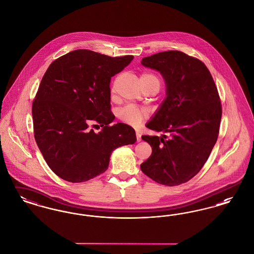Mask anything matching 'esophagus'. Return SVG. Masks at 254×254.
<instances>
[{
  "label": "esophagus",
  "instance_id": "34e87169",
  "mask_svg": "<svg viewBox=\"0 0 254 254\" xmlns=\"http://www.w3.org/2000/svg\"><path fill=\"white\" fill-rule=\"evenodd\" d=\"M141 133L139 131H136V138H137V142H141L142 141V138H141Z\"/></svg>",
  "mask_w": 254,
  "mask_h": 254
}]
</instances>
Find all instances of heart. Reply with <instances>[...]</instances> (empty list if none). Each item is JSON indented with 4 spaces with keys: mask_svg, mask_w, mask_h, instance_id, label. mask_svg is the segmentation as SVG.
Segmentation results:
<instances>
[{
    "mask_svg": "<svg viewBox=\"0 0 254 254\" xmlns=\"http://www.w3.org/2000/svg\"><path fill=\"white\" fill-rule=\"evenodd\" d=\"M140 80L158 81L157 77L151 73L145 72L141 75ZM147 113L145 109L137 108L132 105H127L118 110V117L123 123L131 126L134 127H138L145 120Z\"/></svg>",
    "mask_w": 254,
    "mask_h": 254,
    "instance_id": "heart-1",
    "label": "heart"
}]
</instances>
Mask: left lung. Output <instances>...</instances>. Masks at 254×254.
I'll return each mask as SVG.
<instances>
[{"label": "left lung", "instance_id": "left-lung-1", "mask_svg": "<svg viewBox=\"0 0 254 254\" xmlns=\"http://www.w3.org/2000/svg\"><path fill=\"white\" fill-rule=\"evenodd\" d=\"M141 64L162 75L166 98L145 127L166 135H144L152 153L141 170L159 184L178 186L205 165L217 141L222 117L217 87L205 64L178 50L145 57Z\"/></svg>", "mask_w": 254, "mask_h": 254}]
</instances>
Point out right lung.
<instances>
[{
    "mask_svg": "<svg viewBox=\"0 0 254 254\" xmlns=\"http://www.w3.org/2000/svg\"><path fill=\"white\" fill-rule=\"evenodd\" d=\"M133 56L112 58L77 49L49 65L32 105L34 137L46 162L60 178L88 181L105 172L114 149L136 142L128 125L109 126L111 77L127 66ZM97 121L100 133L90 130Z\"/></svg>",
    "mask_w": 254,
    "mask_h": 254,
    "instance_id": "1",
    "label": "right lung"
}]
</instances>
